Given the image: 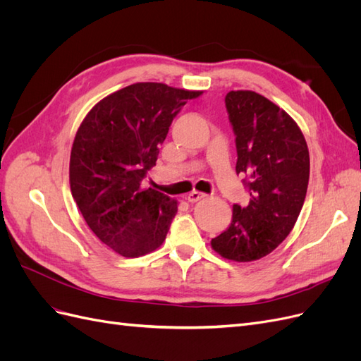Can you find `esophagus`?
Masks as SVG:
<instances>
[{
	"label": "esophagus",
	"instance_id": "obj_1",
	"mask_svg": "<svg viewBox=\"0 0 361 361\" xmlns=\"http://www.w3.org/2000/svg\"><path fill=\"white\" fill-rule=\"evenodd\" d=\"M204 197H206V194L199 192V191H192V192H190V194L187 195V200H188L190 203H197L199 200H202V199H204Z\"/></svg>",
	"mask_w": 361,
	"mask_h": 361
}]
</instances>
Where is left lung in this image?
Wrapping results in <instances>:
<instances>
[{
	"mask_svg": "<svg viewBox=\"0 0 361 361\" xmlns=\"http://www.w3.org/2000/svg\"><path fill=\"white\" fill-rule=\"evenodd\" d=\"M236 135V173L247 174L250 203L233 204L232 221L211 241L218 255L253 262L276 250L293 228L307 192L310 158L297 122L251 90L226 94Z\"/></svg>",
	"mask_w": 361,
	"mask_h": 361,
	"instance_id": "1",
	"label": "left lung"
}]
</instances>
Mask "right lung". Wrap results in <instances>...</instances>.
I'll use <instances>...</instances> for the list:
<instances>
[{
    "label": "right lung",
    "instance_id": "right-lung-1",
    "mask_svg": "<svg viewBox=\"0 0 361 361\" xmlns=\"http://www.w3.org/2000/svg\"><path fill=\"white\" fill-rule=\"evenodd\" d=\"M203 92L135 82L104 97L80 125L71 150L73 200L101 243L125 257L155 251L178 202L143 188L173 118Z\"/></svg>",
    "mask_w": 361,
    "mask_h": 361
}]
</instances>
